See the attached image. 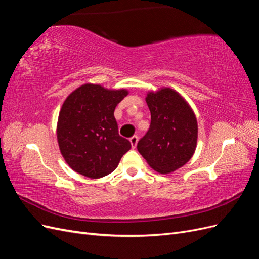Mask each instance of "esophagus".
Wrapping results in <instances>:
<instances>
[{"mask_svg": "<svg viewBox=\"0 0 259 259\" xmlns=\"http://www.w3.org/2000/svg\"><path fill=\"white\" fill-rule=\"evenodd\" d=\"M130 142H131L132 147H133V148H135V147H136V145H137V143H138V136L134 135L133 137H131V138H130Z\"/></svg>", "mask_w": 259, "mask_h": 259, "instance_id": "1", "label": "esophagus"}]
</instances>
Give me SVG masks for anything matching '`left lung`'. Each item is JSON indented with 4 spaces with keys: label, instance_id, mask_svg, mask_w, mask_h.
Masks as SVG:
<instances>
[{
    "label": "left lung",
    "instance_id": "1",
    "mask_svg": "<svg viewBox=\"0 0 259 259\" xmlns=\"http://www.w3.org/2000/svg\"><path fill=\"white\" fill-rule=\"evenodd\" d=\"M151 123L137 149L151 168L171 173L189 161L197 148V117L186 99L175 90L163 88L146 97Z\"/></svg>",
    "mask_w": 259,
    "mask_h": 259
}]
</instances>
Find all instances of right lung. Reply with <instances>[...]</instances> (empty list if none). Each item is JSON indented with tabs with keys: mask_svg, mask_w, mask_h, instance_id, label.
<instances>
[{
	"mask_svg": "<svg viewBox=\"0 0 259 259\" xmlns=\"http://www.w3.org/2000/svg\"><path fill=\"white\" fill-rule=\"evenodd\" d=\"M127 90H108L86 83L66 98L57 122V140L68 165L76 173L96 179L119 165L131 143L119 135L114 109Z\"/></svg>",
	"mask_w": 259,
	"mask_h": 259,
	"instance_id": "obj_1",
	"label": "right lung"
}]
</instances>
